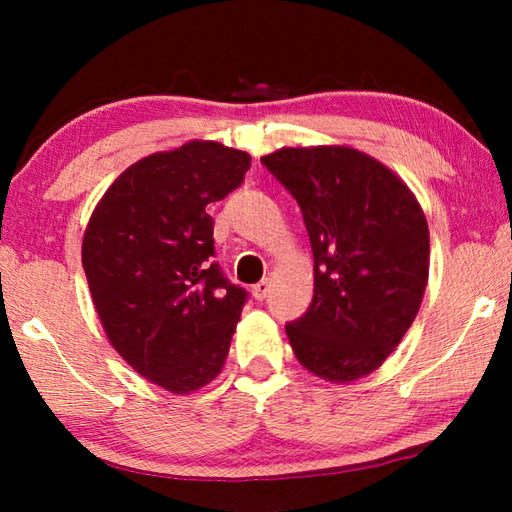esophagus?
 Wrapping results in <instances>:
<instances>
[{
  "label": "esophagus",
  "instance_id": "esophagus-1",
  "mask_svg": "<svg viewBox=\"0 0 512 512\" xmlns=\"http://www.w3.org/2000/svg\"><path fill=\"white\" fill-rule=\"evenodd\" d=\"M268 293H271V282L268 280H262V282H257L255 287H253V298L255 300H264Z\"/></svg>",
  "mask_w": 512,
  "mask_h": 512
}]
</instances>
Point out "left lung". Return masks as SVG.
Wrapping results in <instances>:
<instances>
[{"mask_svg":"<svg viewBox=\"0 0 512 512\" xmlns=\"http://www.w3.org/2000/svg\"><path fill=\"white\" fill-rule=\"evenodd\" d=\"M262 162L298 201L314 253V300L287 325L293 354L332 384L366 377L418 316L427 216L395 171L352 146H284Z\"/></svg>","mask_w":512,"mask_h":512,"instance_id":"obj_1","label":"left lung"}]
</instances>
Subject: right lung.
I'll use <instances>...</instances> for the list:
<instances>
[{"instance_id":"right-lung-1","label":"right lung","mask_w":512,"mask_h":512,"mask_svg":"<svg viewBox=\"0 0 512 512\" xmlns=\"http://www.w3.org/2000/svg\"><path fill=\"white\" fill-rule=\"evenodd\" d=\"M246 151L192 140L137 160L94 207L83 271L112 348L151 384L187 395L219 375L246 291L212 262L207 205L241 185Z\"/></svg>"}]
</instances>
